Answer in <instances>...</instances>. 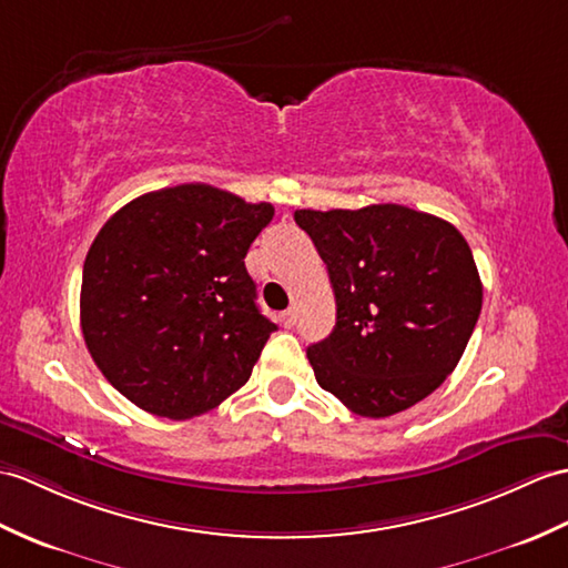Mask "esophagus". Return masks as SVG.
<instances>
[{
  "instance_id": "obj_1",
  "label": "esophagus",
  "mask_w": 568,
  "mask_h": 568,
  "mask_svg": "<svg viewBox=\"0 0 568 568\" xmlns=\"http://www.w3.org/2000/svg\"><path fill=\"white\" fill-rule=\"evenodd\" d=\"M295 322H297V314H295V310H285V312L281 314V324H283L285 328L295 326Z\"/></svg>"
}]
</instances>
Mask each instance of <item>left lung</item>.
Listing matches in <instances>:
<instances>
[{"mask_svg":"<svg viewBox=\"0 0 568 568\" xmlns=\"http://www.w3.org/2000/svg\"><path fill=\"white\" fill-rule=\"evenodd\" d=\"M326 263L336 326L307 358L320 387L353 414L385 418L450 375L481 312L471 248L450 222L379 203L295 210Z\"/></svg>","mask_w":568,"mask_h":568,"instance_id":"obj_1","label":"left lung"}]
</instances>
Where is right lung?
I'll return each mask as SVG.
<instances>
[{
  "mask_svg": "<svg viewBox=\"0 0 568 568\" xmlns=\"http://www.w3.org/2000/svg\"><path fill=\"white\" fill-rule=\"evenodd\" d=\"M271 203L207 183L144 193L91 244L79 316L111 385L154 416H201L246 385L275 324L244 256Z\"/></svg>",
  "mask_w": 568,
  "mask_h": 568,
  "instance_id": "add662e5",
  "label": "right lung"
}]
</instances>
